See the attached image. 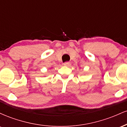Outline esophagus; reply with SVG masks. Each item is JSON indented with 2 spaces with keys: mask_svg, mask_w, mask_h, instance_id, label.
Segmentation results:
<instances>
[{
  "mask_svg": "<svg viewBox=\"0 0 127 127\" xmlns=\"http://www.w3.org/2000/svg\"><path fill=\"white\" fill-rule=\"evenodd\" d=\"M63 64H64V65H65V66H69V65H70V62H65V63H63Z\"/></svg>",
  "mask_w": 127,
  "mask_h": 127,
  "instance_id": "1",
  "label": "esophagus"
}]
</instances>
